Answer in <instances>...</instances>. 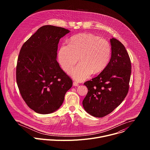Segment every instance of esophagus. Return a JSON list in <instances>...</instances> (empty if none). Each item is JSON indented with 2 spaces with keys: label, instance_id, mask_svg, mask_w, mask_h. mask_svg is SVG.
Listing matches in <instances>:
<instances>
[{
  "label": "esophagus",
  "instance_id": "34e87169",
  "mask_svg": "<svg viewBox=\"0 0 150 150\" xmlns=\"http://www.w3.org/2000/svg\"><path fill=\"white\" fill-rule=\"evenodd\" d=\"M73 85H74V86H77L78 87V85H79V83L77 82H76V81H74Z\"/></svg>",
  "mask_w": 150,
  "mask_h": 150
}]
</instances>
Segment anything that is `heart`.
Masks as SVG:
<instances>
[{"label": "heart", "mask_w": 150, "mask_h": 150, "mask_svg": "<svg viewBox=\"0 0 150 150\" xmlns=\"http://www.w3.org/2000/svg\"><path fill=\"white\" fill-rule=\"evenodd\" d=\"M111 55L112 47L108 41L91 33H82L72 37L69 45L60 47L58 59L63 69L68 72L79 59L80 63L70 74L76 81H81L92 72L97 74L103 71L108 65Z\"/></svg>", "instance_id": "heart-1"}]
</instances>
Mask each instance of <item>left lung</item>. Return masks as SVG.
Returning a JSON list of instances; mask_svg holds the SVG:
<instances>
[{
	"label": "left lung",
	"instance_id": "1",
	"mask_svg": "<svg viewBox=\"0 0 150 150\" xmlns=\"http://www.w3.org/2000/svg\"><path fill=\"white\" fill-rule=\"evenodd\" d=\"M112 57L107 67L96 77L83 84L88 93L82 101L84 109L96 117L112 112L126 97L129 88L131 63L121 42L110 39Z\"/></svg>",
	"mask_w": 150,
	"mask_h": 150
}]
</instances>
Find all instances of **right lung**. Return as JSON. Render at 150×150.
Wrapping results in <instances>:
<instances>
[{"label":"right lung","instance_id":"add662e5","mask_svg":"<svg viewBox=\"0 0 150 150\" xmlns=\"http://www.w3.org/2000/svg\"><path fill=\"white\" fill-rule=\"evenodd\" d=\"M69 33L62 27L44 25L20 50L16 69L17 85L25 103L37 113L57 110L72 86V79L56 60L59 40Z\"/></svg>","mask_w":150,"mask_h":150}]
</instances>
